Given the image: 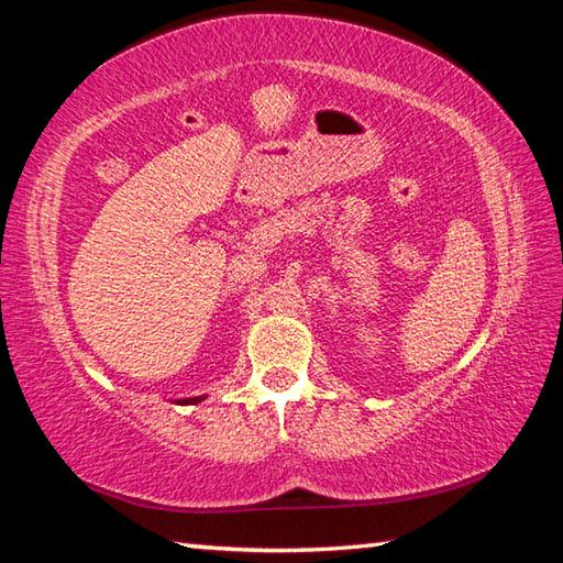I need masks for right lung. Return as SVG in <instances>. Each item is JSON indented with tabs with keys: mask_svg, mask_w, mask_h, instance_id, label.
<instances>
[{
	"mask_svg": "<svg viewBox=\"0 0 563 563\" xmlns=\"http://www.w3.org/2000/svg\"><path fill=\"white\" fill-rule=\"evenodd\" d=\"M196 401H198V399H196Z\"/></svg>",
	"mask_w": 563,
	"mask_h": 563,
	"instance_id": "obj_1",
	"label": "right lung"
}]
</instances>
